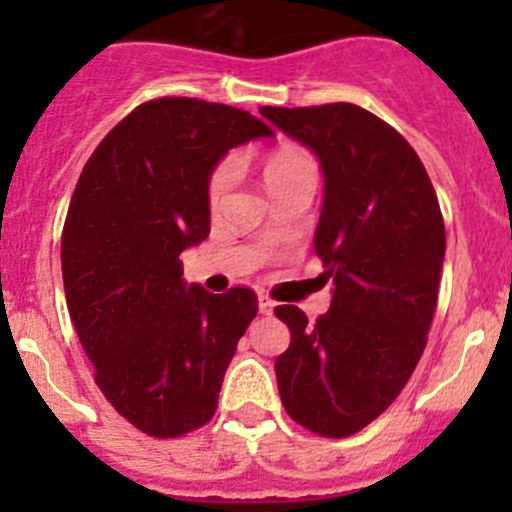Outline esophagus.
Returning a JSON list of instances; mask_svg holds the SVG:
<instances>
[{
    "instance_id": "esophagus-1",
    "label": "esophagus",
    "mask_w": 512,
    "mask_h": 512,
    "mask_svg": "<svg viewBox=\"0 0 512 512\" xmlns=\"http://www.w3.org/2000/svg\"><path fill=\"white\" fill-rule=\"evenodd\" d=\"M257 307H260L262 314H272V309H275V302H272L267 294H260V297H257Z\"/></svg>"
}]
</instances>
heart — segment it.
I'll use <instances>...</instances> for the list:
<instances>
[{
  "label": "heart",
  "instance_id": "heart-1",
  "mask_svg": "<svg viewBox=\"0 0 512 512\" xmlns=\"http://www.w3.org/2000/svg\"><path fill=\"white\" fill-rule=\"evenodd\" d=\"M237 160L235 158H223L213 168L208 178V200L210 205H218L220 200L225 198L232 190L237 180ZM302 170H314L312 158L304 151L294 146H282L275 148L272 153H267L265 160H262V178H265V185L270 188V193L275 195L287 180H292L294 175L302 173Z\"/></svg>",
  "mask_w": 512,
  "mask_h": 512
}]
</instances>
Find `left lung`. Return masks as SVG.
<instances>
[{
	"label": "left lung",
	"instance_id": "8db88e82",
	"mask_svg": "<svg viewBox=\"0 0 512 512\" xmlns=\"http://www.w3.org/2000/svg\"><path fill=\"white\" fill-rule=\"evenodd\" d=\"M260 113L322 165L314 250L332 280L314 324L294 304L275 309L292 334L277 389L299 426L352 436L389 409L426 347L446 255L436 190L409 141L354 103Z\"/></svg>",
	"mask_w": 512,
	"mask_h": 512
}]
</instances>
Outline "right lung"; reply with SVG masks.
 <instances>
[{
  "label": "right lung",
  "instance_id": "1",
  "mask_svg": "<svg viewBox=\"0 0 512 512\" xmlns=\"http://www.w3.org/2000/svg\"><path fill=\"white\" fill-rule=\"evenodd\" d=\"M270 136L242 108L156 98L81 170L61 235L66 304L98 389L148 436H183L213 418L257 314L252 289L188 285L180 255L210 235L208 178L220 158Z\"/></svg>",
  "mask_w": 512,
  "mask_h": 512
}]
</instances>
